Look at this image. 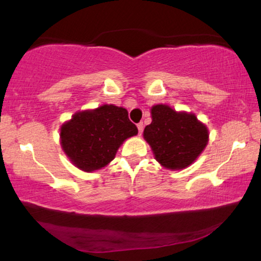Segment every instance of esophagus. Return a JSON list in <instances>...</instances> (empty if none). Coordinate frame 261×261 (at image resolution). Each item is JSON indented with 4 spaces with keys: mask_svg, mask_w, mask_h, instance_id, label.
I'll list each match as a JSON object with an SVG mask.
<instances>
[{
    "mask_svg": "<svg viewBox=\"0 0 261 261\" xmlns=\"http://www.w3.org/2000/svg\"><path fill=\"white\" fill-rule=\"evenodd\" d=\"M138 130H139V134H142V130H144V124H142L141 122L138 123Z\"/></svg>",
    "mask_w": 261,
    "mask_h": 261,
    "instance_id": "34e87169",
    "label": "esophagus"
}]
</instances>
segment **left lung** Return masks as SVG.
I'll return each instance as SVG.
<instances>
[{"mask_svg": "<svg viewBox=\"0 0 261 261\" xmlns=\"http://www.w3.org/2000/svg\"><path fill=\"white\" fill-rule=\"evenodd\" d=\"M151 115L152 122L145 127L144 139L156 162L172 171L190 166L208 145L205 124L195 114L176 112L163 103L152 107Z\"/></svg>", "mask_w": 261, "mask_h": 261, "instance_id": "left-lung-1", "label": "left lung"}]
</instances>
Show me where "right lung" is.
I'll return each instance as SVG.
<instances>
[{"label": "right lung", "instance_id": "1", "mask_svg": "<svg viewBox=\"0 0 261 261\" xmlns=\"http://www.w3.org/2000/svg\"><path fill=\"white\" fill-rule=\"evenodd\" d=\"M138 128L128 119L127 109L103 105L80 110L60 127V145L70 162L84 172L106 167L117 149Z\"/></svg>", "mask_w": 261, "mask_h": 261}]
</instances>
